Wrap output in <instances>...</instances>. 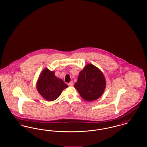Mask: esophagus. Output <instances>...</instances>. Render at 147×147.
<instances>
[{
	"instance_id": "34e87169",
	"label": "esophagus",
	"mask_w": 147,
	"mask_h": 147,
	"mask_svg": "<svg viewBox=\"0 0 147 147\" xmlns=\"http://www.w3.org/2000/svg\"><path fill=\"white\" fill-rule=\"evenodd\" d=\"M68 85L69 86H71L73 85V82H71L70 83H69L68 84Z\"/></svg>"
}]
</instances>
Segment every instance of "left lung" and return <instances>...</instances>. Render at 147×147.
<instances>
[{"label": "left lung", "mask_w": 147, "mask_h": 147, "mask_svg": "<svg viewBox=\"0 0 147 147\" xmlns=\"http://www.w3.org/2000/svg\"><path fill=\"white\" fill-rule=\"evenodd\" d=\"M74 87L82 98L91 101L103 94L106 87L105 77L96 67L88 64L80 71Z\"/></svg>", "instance_id": "left-lung-1"}]
</instances>
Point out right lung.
Listing matches in <instances>:
<instances>
[{
	"mask_svg": "<svg viewBox=\"0 0 147 147\" xmlns=\"http://www.w3.org/2000/svg\"><path fill=\"white\" fill-rule=\"evenodd\" d=\"M68 86L61 79L55 76L53 71H50L47 68L42 71L36 85L39 94L49 101L56 100Z\"/></svg>",
	"mask_w": 147,
	"mask_h": 147,
	"instance_id": "add662e5",
	"label": "right lung"
}]
</instances>
